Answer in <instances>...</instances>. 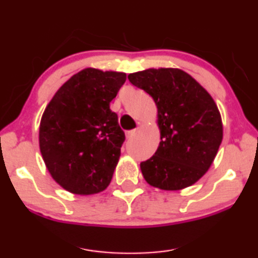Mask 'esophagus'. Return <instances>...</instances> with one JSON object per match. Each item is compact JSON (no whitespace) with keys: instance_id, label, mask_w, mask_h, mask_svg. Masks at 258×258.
Returning <instances> with one entry per match:
<instances>
[{"instance_id":"esophagus-1","label":"esophagus","mask_w":258,"mask_h":258,"mask_svg":"<svg viewBox=\"0 0 258 258\" xmlns=\"http://www.w3.org/2000/svg\"><path fill=\"white\" fill-rule=\"evenodd\" d=\"M136 134H137V130L127 131V132H126V138H127V139H132L133 137H136Z\"/></svg>"}]
</instances>
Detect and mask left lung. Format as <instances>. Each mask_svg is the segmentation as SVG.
I'll use <instances>...</instances> for the list:
<instances>
[{"label":"left lung","instance_id":"1","mask_svg":"<svg viewBox=\"0 0 258 258\" xmlns=\"http://www.w3.org/2000/svg\"><path fill=\"white\" fill-rule=\"evenodd\" d=\"M128 81L158 107L161 141L153 157L140 164L145 180L165 190L191 186L209 169L222 141L215 101L180 69H148L130 74Z\"/></svg>","mask_w":258,"mask_h":258}]
</instances>
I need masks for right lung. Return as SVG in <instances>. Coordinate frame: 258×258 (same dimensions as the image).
Masks as SVG:
<instances>
[{"label":"right lung","instance_id":"add662e5","mask_svg":"<svg viewBox=\"0 0 258 258\" xmlns=\"http://www.w3.org/2000/svg\"><path fill=\"white\" fill-rule=\"evenodd\" d=\"M125 81L124 72L84 69L46 106L39 148L46 168L64 189L89 195L110 184L125 141L110 103Z\"/></svg>","mask_w":258,"mask_h":258}]
</instances>
